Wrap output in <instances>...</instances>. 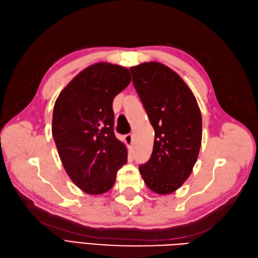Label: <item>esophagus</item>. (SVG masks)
<instances>
[{"instance_id":"esophagus-1","label":"esophagus","mask_w":258,"mask_h":258,"mask_svg":"<svg viewBox=\"0 0 258 258\" xmlns=\"http://www.w3.org/2000/svg\"><path fill=\"white\" fill-rule=\"evenodd\" d=\"M124 142H126V144L128 145L129 148H131L132 146V142H134V137H132V135H127L124 136Z\"/></svg>"}]
</instances>
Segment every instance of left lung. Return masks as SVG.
Returning <instances> with one entry per match:
<instances>
[{"instance_id":"8db88e82","label":"left lung","mask_w":258,"mask_h":258,"mask_svg":"<svg viewBox=\"0 0 258 258\" xmlns=\"http://www.w3.org/2000/svg\"><path fill=\"white\" fill-rule=\"evenodd\" d=\"M132 82L155 130L153 153L139 167L144 183L156 194L175 191L190 175L201 139L200 108L188 86L159 62L131 67Z\"/></svg>"}]
</instances>
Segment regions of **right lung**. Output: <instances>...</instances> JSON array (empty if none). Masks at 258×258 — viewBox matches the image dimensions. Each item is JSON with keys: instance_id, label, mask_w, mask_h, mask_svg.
I'll return each mask as SVG.
<instances>
[{"instance_id": "right-lung-1", "label": "right lung", "mask_w": 258, "mask_h": 258, "mask_svg": "<svg viewBox=\"0 0 258 258\" xmlns=\"http://www.w3.org/2000/svg\"><path fill=\"white\" fill-rule=\"evenodd\" d=\"M130 82L128 69L99 62L77 74L54 103L51 131L59 157L86 194L110 190L127 163V148L114 135L113 100Z\"/></svg>"}]
</instances>
